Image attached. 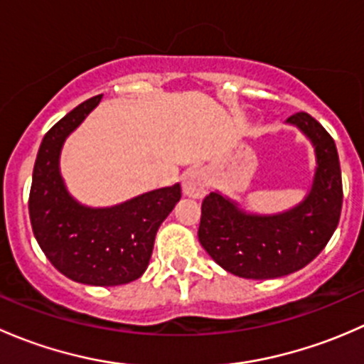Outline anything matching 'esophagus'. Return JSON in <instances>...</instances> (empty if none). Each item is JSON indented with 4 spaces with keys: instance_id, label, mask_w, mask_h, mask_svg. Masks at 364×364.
Masks as SVG:
<instances>
[{
    "instance_id": "esophagus-1",
    "label": "esophagus",
    "mask_w": 364,
    "mask_h": 364,
    "mask_svg": "<svg viewBox=\"0 0 364 364\" xmlns=\"http://www.w3.org/2000/svg\"><path fill=\"white\" fill-rule=\"evenodd\" d=\"M208 190V174L203 168L190 171L183 179V192L192 199H203Z\"/></svg>"
}]
</instances>
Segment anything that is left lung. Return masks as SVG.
<instances>
[{
	"instance_id": "obj_1",
	"label": "left lung",
	"mask_w": 364,
	"mask_h": 364,
	"mask_svg": "<svg viewBox=\"0 0 364 364\" xmlns=\"http://www.w3.org/2000/svg\"><path fill=\"white\" fill-rule=\"evenodd\" d=\"M287 123L310 137L317 155L314 185L303 203L282 215L259 216L216 192L203 200L200 245L236 277L266 280L294 273L324 250L340 222L343 186L335 141L308 112L292 114Z\"/></svg>"
}]
</instances>
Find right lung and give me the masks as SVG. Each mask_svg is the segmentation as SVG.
I'll return each mask as SVG.
<instances>
[{
  "label": "right lung",
  "mask_w": 364,
  "mask_h": 364,
  "mask_svg": "<svg viewBox=\"0 0 364 364\" xmlns=\"http://www.w3.org/2000/svg\"><path fill=\"white\" fill-rule=\"evenodd\" d=\"M100 100L102 95L82 102L47 132L33 167L28 205L33 234L60 273L79 284L111 287L144 273L156 230L181 199V186L104 209L80 205L68 196L58 167L61 146Z\"/></svg>",
  "instance_id": "1"
}]
</instances>
